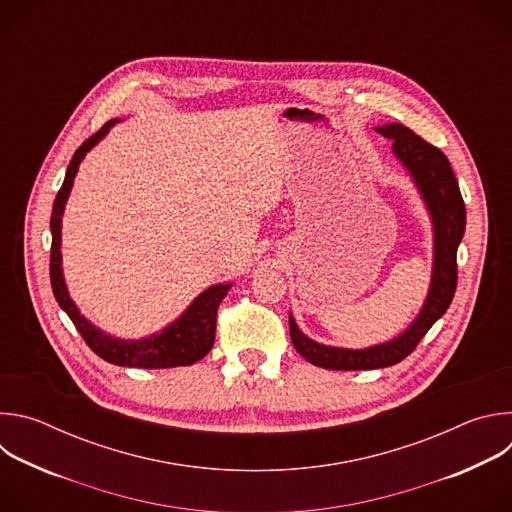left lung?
Here are the masks:
<instances>
[{"label": "left lung", "mask_w": 512, "mask_h": 512, "mask_svg": "<svg viewBox=\"0 0 512 512\" xmlns=\"http://www.w3.org/2000/svg\"><path fill=\"white\" fill-rule=\"evenodd\" d=\"M381 135L393 141V154L411 174L433 223V269L427 300L397 338L362 350L336 348L308 338L289 314V336L294 348L316 367L332 371H371L385 369L409 356L427 330L450 308L458 285V245L466 231V206L460 194L454 170L435 145L413 133L401 123L377 127Z\"/></svg>", "instance_id": "8db88e82"}]
</instances>
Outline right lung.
<instances>
[{
  "mask_svg": "<svg viewBox=\"0 0 512 512\" xmlns=\"http://www.w3.org/2000/svg\"><path fill=\"white\" fill-rule=\"evenodd\" d=\"M119 119L107 121L97 133H93L81 148L72 156L64 182L56 194L52 216H50V233H52V247H50V283L54 298L58 306L68 314L72 324L77 326L83 340L89 348L101 356L103 360L117 364V367H135V369H172V367H188V364L198 362L208 354L214 344V330H216V310L229 294L231 283H218L208 287L206 291L188 306V310L162 332H156L148 338L141 340H121L111 334H105L97 326H93L85 316H81L75 302L70 300L68 289L62 275V257H60V227H62V212L68 200L72 182H75L79 164L83 162L85 154L97 145L109 129Z\"/></svg>",
  "mask_w": 512,
  "mask_h": 512,
  "instance_id": "1",
  "label": "right lung"
}]
</instances>
